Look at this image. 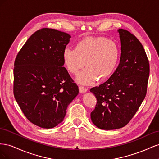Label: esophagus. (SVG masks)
<instances>
[{"label": "esophagus", "instance_id": "1", "mask_svg": "<svg viewBox=\"0 0 159 159\" xmlns=\"http://www.w3.org/2000/svg\"><path fill=\"white\" fill-rule=\"evenodd\" d=\"M79 90H80V92L81 93H84L87 92V91H88V89H86L85 88L83 87V86H80V87H79Z\"/></svg>", "mask_w": 159, "mask_h": 159}]
</instances>
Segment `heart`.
<instances>
[{
	"label": "heart",
	"instance_id": "obj_1",
	"mask_svg": "<svg viewBox=\"0 0 159 159\" xmlns=\"http://www.w3.org/2000/svg\"><path fill=\"white\" fill-rule=\"evenodd\" d=\"M119 50L114 41L103 37H88L77 43L75 49L66 48L62 53L64 66L70 73L78 75L76 81L84 85L104 80L112 74L117 64Z\"/></svg>",
	"mask_w": 159,
	"mask_h": 159
}]
</instances>
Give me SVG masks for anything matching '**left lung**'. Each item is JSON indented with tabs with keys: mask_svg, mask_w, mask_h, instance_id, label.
<instances>
[{
	"mask_svg": "<svg viewBox=\"0 0 159 159\" xmlns=\"http://www.w3.org/2000/svg\"><path fill=\"white\" fill-rule=\"evenodd\" d=\"M121 40L119 64L105 83L90 89L97 104L91 113L99 129H120L130 121L145 98L149 64L141 43L131 33L117 30Z\"/></svg>",
	"mask_w": 159,
	"mask_h": 159,
	"instance_id": "1",
	"label": "left lung"
}]
</instances>
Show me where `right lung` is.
I'll return each instance as SVG.
<instances>
[{
	"instance_id": "right-lung-1",
	"label": "right lung",
	"mask_w": 159,
	"mask_h": 159,
	"mask_svg": "<svg viewBox=\"0 0 159 159\" xmlns=\"http://www.w3.org/2000/svg\"><path fill=\"white\" fill-rule=\"evenodd\" d=\"M70 38L67 33L42 28L28 38L14 61V98L26 117L42 128L63 121L67 107L79 93L63 67L62 53Z\"/></svg>"
}]
</instances>
